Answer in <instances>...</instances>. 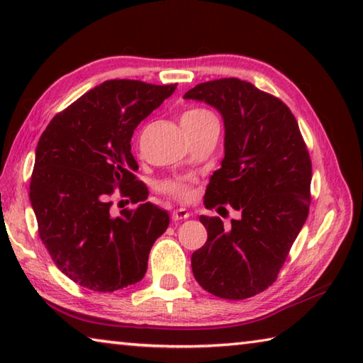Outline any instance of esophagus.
Masks as SVG:
<instances>
[{
  "instance_id": "obj_1",
  "label": "esophagus",
  "mask_w": 363,
  "mask_h": 363,
  "mask_svg": "<svg viewBox=\"0 0 363 363\" xmlns=\"http://www.w3.org/2000/svg\"><path fill=\"white\" fill-rule=\"evenodd\" d=\"M189 216H190V213L187 210H184V208H179V210H174L173 213H171V218H173L174 223H177V220L187 219Z\"/></svg>"
}]
</instances>
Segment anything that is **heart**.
<instances>
[{"instance_id": "obj_1", "label": "heart", "mask_w": 363, "mask_h": 363, "mask_svg": "<svg viewBox=\"0 0 363 363\" xmlns=\"http://www.w3.org/2000/svg\"><path fill=\"white\" fill-rule=\"evenodd\" d=\"M208 118H216V116L206 108H190L187 112H184L181 123H196ZM162 190L177 200H187L190 196V184L186 179H171L163 182Z\"/></svg>"}]
</instances>
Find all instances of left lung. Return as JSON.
<instances>
[{
  "instance_id": "obj_1",
  "label": "left lung",
  "mask_w": 363,
  "mask_h": 363,
  "mask_svg": "<svg viewBox=\"0 0 363 363\" xmlns=\"http://www.w3.org/2000/svg\"><path fill=\"white\" fill-rule=\"evenodd\" d=\"M184 97L210 104L224 120V160L210 177L205 206L230 205L242 214L230 229L218 216H200L208 240L192 255L194 277L214 296L247 299L277 280L306 223L309 152L291 110L248 82L213 79Z\"/></svg>"
}]
</instances>
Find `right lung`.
<instances>
[{"mask_svg":"<svg viewBox=\"0 0 363 363\" xmlns=\"http://www.w3.org/2000/svg\"><path fill=\"white\" fill-rule=\"evenodd\" d=\"M177 84L108 79L59 112L36 145L30 201L41 242L75 284L112 293L138 284L169 214L144 201L131 138ZM115 188L134 211L109 213Z\"/></svg>","mask_w":363,"mask_h":363,"instance_id":"1","label":"right lung"}]
</instances>
